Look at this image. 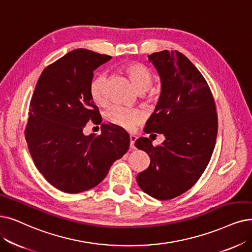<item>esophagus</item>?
Masks as SVG:
<instances>
[{
    "label": "esophagus",
    "instance_id": "1",
    "mask_svg": "<svg viewBox=\"0 0 252 252\" xmlns=\"http://www.w3.org/2000/svg\"><path fill=\"white\" fill-rule=\"evenodd\" d=\"M135 140H136V136L135 135H130V148H131V149L135 148V146H134Z\"/></svg>",
    "mask_w": 252,
    "mask_h": 252
}]
</instances>
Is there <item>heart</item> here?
<instances>
[{
  "instance_id": "obj_1",
  "label": "heart",
  "mask_w": 252,
  "mask_h": 252,
  "mask_svg": "<svg viewBox=\"0 0 252 252\" xmlns=\"http://www.w3.org/2000/svg\"><path fill=\"white\" fill-rule=\"evenodd\" d=\"M123 69L138 92L146 91L152 84L153 75L146 66L139 63H129ZM106 82L107 77L105 74H97L90 82L89 95L97 105H104L107 101ZM104 118L109 124L132 131L142 123L144 115L138 109L114 105L105 110Z\"/></svg>"
}]
</instances>
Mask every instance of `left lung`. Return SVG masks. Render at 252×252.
I'll use <instances>...</instances> for the list:
<instances>
[{"mask_svg":"<svg viewBox=\"0 0 252 252\" xmlns=\"http://www.w3.org/2000/svg\"><path fill=\"white\" fill-rule=\"evenodd\" d=\"M161 78V94L148 120L146 133H161L154 147L148 137L135 147L149 155L150 165L136 177L144 192L160 200L177 197L203 175L216 143L218 120L214 97L205 77L182 53L167 50L149 56Z\"/></svg>","mask_w":252,"mask_h":252,"instance_id":"left-lung-1","label":"left lung"}]
</instances>
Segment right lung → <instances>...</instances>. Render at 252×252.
Segmentation results:
<instances>
[{"label":"right lung","instance_id":"add662e5","mask_svg":"<svg viewBox=\"0 0 252 252\" xmlns=\"http://www.w3.org/2000/svg\"><path fill=\"white\" fill-rule=\"evenodd\" d=\"M112 59L78 48L48 65L36 84L25 129L34 163L49 184L66 193L98 185L129 148L123 129L102 124L101 134L86 136V124L101 123L89 95L93 71Z\"/></svg>","mask_w":252,"mask_h":252}]
</instances>
